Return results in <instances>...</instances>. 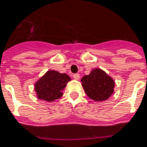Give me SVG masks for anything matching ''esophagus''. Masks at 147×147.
Masks as SVG:
<instances>
[{"mask_svg": "<svg viewBox=\"0 0 147 147\" xmlns=\"http://www.w3.org/2000/svg\"><path fill=\"white\" fill-rule=\"evenodd\" d=\"M73 78L75 79H76V80H78V79H80V75H79V73L74 74V75H73Z\"/></svg>", "mask_w": 147, "mask_h": 147, "instance_id": "esophagus-1", "label": "esophagus"}]
</instances>
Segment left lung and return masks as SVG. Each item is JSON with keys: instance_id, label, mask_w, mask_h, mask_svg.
I'll use <instances>...</instances> for the list:
<instances>
[{"instance_id": "obj_1", "label": "left lung", "mask_w": 147, "mask_h": 147, "mask_svg": "<svg viewBox=\"0 0 147 147\" xmlns=\"http://www.w3.org/2000/svg\"><path fill=\"white\" fill-rule=\"evenodd\" d=\"M81 81L86 93L93 100H106L114 92V80L100 68L93 69L90 75L82 77Z\"/></svg>"}]
</instances>
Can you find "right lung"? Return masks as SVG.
Wrapping results in <instances>:
<instances>
[{
  "label": "right lung",
  "instance_id": "1",
  "mask_svg": "<svg viewBox=\"0 0 147 147\" xmlns=\"http://www.w3.org/2000/svg\"><path fill=\"white\" fill-rule=\"evenodd\" d=\"M70 80V77L66 74L48 71L35 85L38 98L49 102L59 99L67 82Z\"/></svg>",
  "mask_w": 147,
  "mask_h": 147
}]
</instances>
